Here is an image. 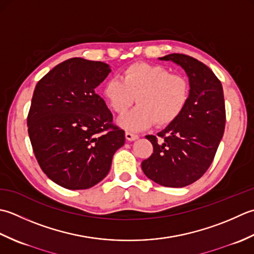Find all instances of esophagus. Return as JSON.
<instances>
[{"label":"esophagus","instance_id":"1","mask_svg":"<svg viewBox=\"0 0 254 254\" xmlns=\"http://www.w3.org/2000/svg\"><path fill=\"white\" fill-rule=\"evenodd\" d=\"M125 137H126V139H127L128 141H133V140H136V139L139 138L138 134H134V133L129 132V131H126Z\"/></svg>","mask_w":254,"mask_h":254}]
</instances>
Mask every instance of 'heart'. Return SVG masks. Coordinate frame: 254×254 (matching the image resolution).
Instances as JSON below:
<instances>
[{
  "mask_svg": "<svg viewBox=\"0 0 254 254\" xmlns=\"http://www.w3.org/2000/svg\"><path fill=\"white\" fill-rule=\"evenodd\" d=\"M103 96L120 115L136 98L138 106L118 123L126 130L140 131L154 123L164 127L177 121L189 103L190 84L184 76L171 73L162 65L137 62L123 70L121 79H108Z\"/></svg>",
  "mask_w": 254,
  "mask_h": 254,
  "instance_id": "b5f03b06",
  "label": "heart"
}]
</instances>
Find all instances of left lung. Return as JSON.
I'll return each mask as SVG.
<instances>
[{"label": "left lung", "instance_id": "left-lung-1", "mask_svg": "<svg viewBox=\"0 0 254 254\" xmlns=\"http://www.w3.org/2000/svg\"><path fill=\"white\" fill-rule=\"evenodd\" d=\"M160 60L182 66L190 81L184 112L158 137L148 134L153 153L143 160L147 178L167 188H184L208 170L225 131L226 108L221 82L203 62L182 54Z\"/></svg>", "mask_w": 254, "mask_h": 254}]
</instances>
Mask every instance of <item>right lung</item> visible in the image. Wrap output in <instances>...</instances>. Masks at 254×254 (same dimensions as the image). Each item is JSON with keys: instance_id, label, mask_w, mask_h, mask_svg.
<instances>
[{"instance_id": "right-lung-1", "label": "right lung", "mask_w": 254, "mask_h": 254, "mask_svg": "<svg viewBox=\"0 0 254 254\" xmlns=\"http://www.w3.org/2000/svg\"><path fill=\"white\" fill-rule=\"evenodd\" d=\"M111 72L101 61L71 58L50 70L35 87L27 116L33 151L41 170L62 188L85 190L110 172L125 131L96 94Z\"/></svg>"}]
</instances>
